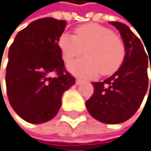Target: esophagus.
Segmentation results:
<instances>
[{
	"label": "esophagus",
	"mask_w": 151,
	"mask_h": 151,
	"mask_svg": "<svg viewBox=\"0 0 151 151\" xmlns=\"http://www.w3.org/2000/svg\"><path fill=\"white\" fill-rule=\"evenodd\" d=\"M82 82H83V80H81V79H76V85H80Z\"/></svg>",
	"instance_id": "34e87169"
}]
</instances>
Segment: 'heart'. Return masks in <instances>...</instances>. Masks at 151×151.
Returning a JSON list of instances; mask_svg holds the SVG:
<instances>
[{
    "label": "heart",
    "mask_w": 151,
    "mask_h": 151,
    "mask_svg": "<svg viewBox=\"0 0 151 151\" xmlns=\"http://www.w3.org/2000/svg\"><path fill=\"white\" fill-rule=\"evenodd\" d=\"M58 45L64 63H70L84 53L87 57L68 65L71 73L81 77L110 75L119 69L125 58L122 39L105 26L89 23L75 29L74 35L63 34Z\"/></svg>",
    "instance_id": "b5f03b06"
}]
</instances>
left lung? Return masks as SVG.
<instances>
[{
    "mask_svg": "<svg viewBox=\"0 0 151 151\" xmlns=\"http://www.w3.org/2000/svg\"><path fill=\"white\" fill-rule=\"evenodd\" d=\"M110 24L119 32L125 46V58L111 77L103 82L92 83L94 91L86 106L95 119L103 123L117 124L129 119L144 100L148 87L147 54L150 59V53H145L140 38L125 24L119 22Z\"/></svg>",
    "mask_w": 151,
    "mask_h": 151,
    "instance_id": "8db88e82",
    "label": "left lung"
}]
</instances>
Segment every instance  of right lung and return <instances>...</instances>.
Returning <instances> with one entry per match:
<instances>
[{
	"mask_svg": "<svg viewBox=\"0 0 151 151\" xmlns=\"http://www.w3.org/2000/svg\"><path fill=\"white\" fill-rule=\"evenodd\" d=\"M65 26L64 20L52 17L35 20L18 32L8 50V100L17 115L29 123L52 119L60 108L63 92L75 84L58 45ZM52 73L55 77H50Z\"/></svg>",
	"mask_w": 151,
	"mask_h": 151,
	"instance_id": "obj_1",
	"label": "right lung"
}]
</instances>
